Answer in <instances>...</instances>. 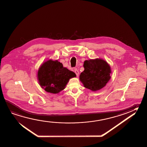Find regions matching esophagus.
Listing matches in <instances>:
<instances>
[{
	"label": "esophagus",
	"instance_id": "obj_1",
	"mask_svg": "<svg viewBox=\"0 0 147 147\" xmlns=\"http://www.w3.org/2000/svg\"><path fill=\"white\" fill-rule=\"evenodd\" d=\"M74 71H75V74L77 75V76L78 77L79 76V71H78L77 68H75Z\"/></svg>",
	"mask_w": 147,
	"mask_h": 147
}]
</instances>
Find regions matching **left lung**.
Segmentation results:
<instances>
[{
    "mask_svg": "<svg viewBox=\"0 0 147 147\" xmlns=\"http://www.w3.org/2000/svg\"><path fill=\"white\" fill-rule=\"evenodd\" d=\"M83 66L84 70L80 74V80L86 88L92 91L100 90L111 79L110 65L104 60H86Z\"/></svg>",
    "mask_w": 147,
    "mask_h": 147,
    "instance_id": "obj_1",
    "label": "left lung"
}]
</instances>
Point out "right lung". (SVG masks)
Listing matches in <instances>:
<instances>
[{
    "label": "right lung",
    "instance_id": "obj_1",
    "mask_svg": "<svg viewBox=\"0 0 147 147\" xmlns=\"http://www.w3.org/2000/svg\"><path fill=\"white\" fill-rule=\"evenodd\" d=\"M76 77L75 72L63 67L61 63L51 60L42 64L37 74L41 87L52 94L63 90L70 79Z\"/></svg>",
    "mask_w": 147,
    "mask_h": 147
}]
</instances>
